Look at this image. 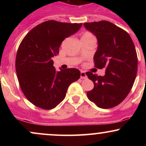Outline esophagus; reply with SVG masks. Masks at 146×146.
Segmentation results:
<instances>
[{"instance_id":"obj_1","label":"esophagus","mask_w":146,"mask_h":146,"mask_svg":"<svg viewBox=\"0 0 146 146\" xmlns=\"http://www.w3.org/2000/svg\"><path fill=\"white\" fill-rule=\"evenodd\" d=\"M80 78L81 79H86L87 76L85 73V72L84 71H81V75H80Z\"/></svg>"}]
</instances>
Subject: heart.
<instances>
[{
  "mask_svg": "<svg viewBox=\"0 0 146 146\" xmlns=\"http://www.w3.org/2000/svg\"><path fill=\"white\" fill-rule=\"evenodd\" d=\"M95 38V36H93V34L92 33L89 32V31H86L83 33L82 38Z\"/></svg>",
  "mask_w": 146,
  "mask_h": 146,
  "instance_id": "b5f03b06",
  "label": "heart"
}]
</instances>
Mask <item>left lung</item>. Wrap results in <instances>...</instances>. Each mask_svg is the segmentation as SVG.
Wrapping results in <instances>:
<instances>
[{
	"instance_id": "obj_1",
	"label": "left lung",
	"mask_w": 146,
	"mask_h": 146,
	"mask_svg": "<svg viewBox=\"0 0 146 146\" xmlns=\"http://www.w3.org/2000/svg\"><path fill=\"white\" fill-rule=\"evenodd\" d=\"M84 25L98 38V47L93 58L95 66L106 68L104 76L86 73L94 83L87 97L100 108H113L125 100L135 82L138 64L135 44L126 31L109 21Z\"/></svg>"
}]
</instances>
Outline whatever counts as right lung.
Instances as JSON below:
<instances>
[{
	"mask_svg": "<svg viewBox=\"0 0 146 146\" xmlns=\"http://www.w3.org/2000/svg\"><path fill=\"white\" fill-rule=\"evenodd\" d=\"M82 23L48 21L25 36L18 47L16 71L22 91L38 108L53 109L66 96L68 86L80 78L75 68L57 71L52 58L59 53L62 41L74 34Z\"/></svg>",
	"mask_w": 146,
	"mask_h": 146,
	"instance_id": "add662e5",
	"label": "right lung"
}]
</instances>
